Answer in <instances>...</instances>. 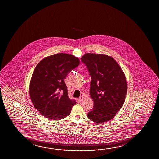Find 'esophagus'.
<instances>
[{"label":"esophagus","mask_w":159,"mask_h":159,"mask_svg":"<svg viewBox=\"0 0 159 159\" xmlns=\"http://www.w3.org/2000/svg\"><path fill=\"white\" fill-rule=\"evenodd\" d=\"M85 99V97L84 96H81L79 98V100L80 101H83Z\"/></svg>","instance_id":"esophagus-1"}]
</instances>
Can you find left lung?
<instances>
[{
  "instance_id": "8db88e82",
  "label": "left lung",
  "mask_w": 159,
  "mask_h": 159,
  "mask_svg": "<svg viewBox=\"0 0 159 159\" xmlns=\"http://www.w3.org/2000/svg\"><path fill=\"white\" fill-rule=\"evenodd\" d=\"M81 60L91 76L90 94L94 106L87 117L97 123L107 122L125 101L127 83L124 72L115 60L107 55L87 53Z\"/></svg>"
}]
</instances>
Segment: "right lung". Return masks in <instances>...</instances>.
Listing matches in <instances>:
<instances>
[{"label":"right lung","mask_w":159,"mask_h":159,"mask_svg":"<svg viewBox=\"0 0 159 159\" xmlns=\"http://www.w3.org/2000/svg\"><path fill=\"white\" fill-rule=\"evenodd\" d=\"M79 64L74 55L59 53L44 58L35 67L29 94L34 107L45 117L57 120L70 115L76 102L68 97L64 80Z\"/></svg>","instance_id":"1"}]
</instances>
